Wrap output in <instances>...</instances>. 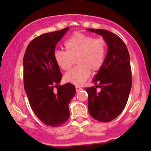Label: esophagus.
I'll list each match as a JSON object with an SVG mask.
<instances>
[{
	"label": "esophagus",
	"mask_w": 151,
	"mask_h": 151,
	"mask_svg": "<svg viewBox=\"0 0 151 151\" xmlns=\"http://www.w3.org/2000/svg\"><path fill=\"white\" fill-rule=\"evenodd\" d=\"M82 89V88L80 87V86H76V91H77V92L80 91H81Z\"/></svg>",
	"instance_id": "34e87169"
}]
</instances>
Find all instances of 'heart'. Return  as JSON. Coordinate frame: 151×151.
Instances as JSON below:
<instances>
[{"label":"heart","instance_id":"1","mask_svg":"<svg viewBox=\"0 0 151 151\" xmlns=\"http://www.w3.org/2000/svg\"><path fill=\"white\" fill-rule=\"evenodd\" d=\"M67 51L56 49L53 56L57 65L64 71L71 69L73 58L76 57L78 65L65 74L67 82L81 85L86 81L91 73L96 72L104 65L106 53V42L102 38H94L91 35L75 33L65 42Z\"/></svg>","mask_w":151,"mask_h":151}]
</instances>
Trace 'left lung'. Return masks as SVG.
I'll list each match as a JSON object with an SVG mask.
<instances>
[{
	"mask_svg": "<svg viewBox=\"0 0 151 151\" xmlns=\"http://www.w3.org/2000/svg\"><path fill=\"white\" fill-rule=\"evenodd\" d=\"M86 30L101 35L108 46L104 65L93 80L96 86L85 88L91 116L108 122L122 112L129 99L132 86L129 53L125 43L116 34L104 29ZM98 87L100 92L96 91Z\"/></svg>",
	"mask_w": 151,
	"mask_h": 151,
	"instance_id": "obj_1",
	"label": "left lung"
}]
</instances>
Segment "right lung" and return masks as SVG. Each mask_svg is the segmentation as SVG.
<instances>
[{
    "instance_id": "add662e5",
    "label": "right lung",
    "mask_w": 151,
    "mask_h": 151,
    "mask_svg": "<svg viewBox=\"0 0 151 151\" xmlns=\"http://www.w3.org/2000/svg\"><path fill=\"white\" fill-rule=\"evenodd\" d=\"M69 29L35 38L28 45L23 58L24 87L31 108L42 122L51 127L68 120L69 104L76 94L73 84L58 85L63 76L53 56L57 43Z\"/></svg>"
}]
</instances>
